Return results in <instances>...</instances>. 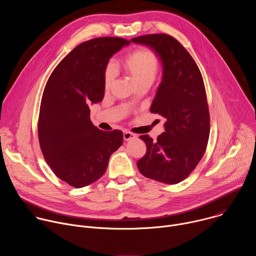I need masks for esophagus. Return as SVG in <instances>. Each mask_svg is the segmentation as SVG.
I'll return each instance as SVG.
<instances>
[{"instance_id":"esophagus-1","label":"esophagus","mask_w":256,"mask_h":256,"mask_svg":"<svg viewBox=\"0 0 256 256\" xmlns=\"http://www.w3.org/2000/svg\"><path fill=\"white\" fill-rule=\"evenodd\" d=\"M136 138V136L134 134H132L130 132H128V130L124 132V140H130Z\"/></svg>"}]
</instances>
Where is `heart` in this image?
<instances>
[{
  "instance_id": "heart-1",
  "label": "heart",
  "mask_w": 256,
  "mask_h": 256,
  "mask_svg": "<svg viewBox=\"0 0 256 256\" xmlns=\"http://www.w3.org/2000/svg\"><path fill=\"white\" fill-rule=\"evenodd\" d=\"M122 68L130 76L136 86L142 84L151 85L159 70L157 56L147 48H138L128 54L122 60ZM114 79V72L110 66L104 70V85L108 89Z\"/></svg>"
}]
</instances>
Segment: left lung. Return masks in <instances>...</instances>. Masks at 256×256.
<instances>
[{"label":"left lung","mask_w":256,"mask_h":256,"mask_svg":"<svg viewBox=\"0 0 256 256\" xmlns=\"http://www.w3.org/2000/svg\"><path fill=\"white\" fill-rule=\"evenodd\" d=\"M148 46L162 66V78L150 107L165 118L164 132L153 140L140 136L147 153L136 162L146 177L166 184L186 178L202 158L210 136V114L200 72L188 50L172 36L148 34L132 38Z\"/></svg>","instance_id":"obj_1"}]
</instances>
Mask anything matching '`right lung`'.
<instances>
[{"label": "right lung", "mask_w": 256, "mask_h": 256, "mask_svg": "<svg viewBox=\"0 0 256 256\" xmlns=\"http://www.w3.org/2000/svg\"><path fill=\"white\" fill-rule=\"evenodd\" d=\"M128 40L99 38L76 46L54 70L40 112L38 138L46 161L68 184L98 180L122 144L120 130L103 132L90 120V104L104 97V70Z\"/></svg>", "instance_id": "add662e5"}]
</instances>
